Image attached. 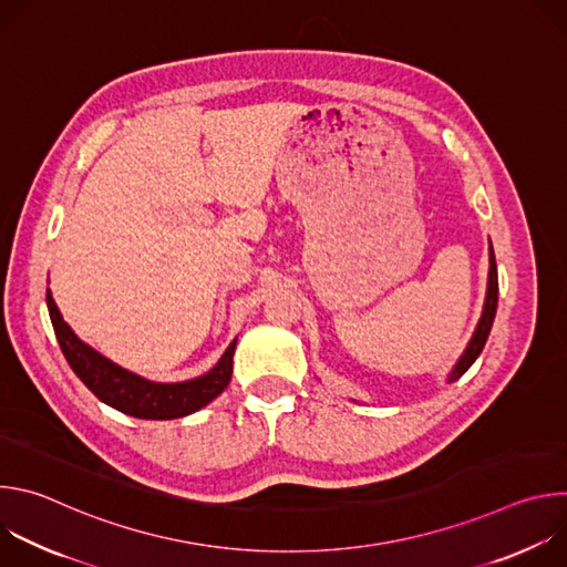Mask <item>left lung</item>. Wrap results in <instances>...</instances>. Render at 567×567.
Instances as JSON below:
<instances>
[{"label":"left lung","instance_id":"obj_1","mask_svg":"<svg viewBox=\"0 0 567 567\" xmlns=\"http://www.w3.org/2000/svg\"><path fill=\"white\" fill-rule=\"evenodd\" d=\"M489 245H492V241H489ZM496 307H498V269H496L494 247H489V282H487V296H484V305H482V316L477 320V326L473 330V337H471L468 346L464 348L457 363L449 372V379H446L449 383L457 381L473 365V361L480 357L484 343H487V339H489L494 318H496Z\"/></svg>","mask_w":567,"mask_h":567}]
</instances>
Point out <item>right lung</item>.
<instances>
[{
    "label": "right lung",
    "instance_id": "1",
    "mask_svg": "<svg viewBox=\"0 0 567 567\" xmlns=\"http://www.w3.org/2000/svg\"><path fill=\"white\" fill-rule=\"evenodd\" d=\"M47 307L53 322V330L60 343L64 359L71 370L78 374L103 403L107 406L138 420H177L199 409L224 392L233 374V354L237 339L230 341L221 359L202 377L177 381V383H161L150 381L136 372L125 370L112 359L103 357L99 350L80 341L75 332L66 326L51 289H47Z\"/></svg>",
    "mask_w": 567,
    "mask_h": 567
}]
</instances>
